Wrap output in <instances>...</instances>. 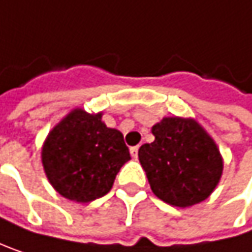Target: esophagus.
Segmentation results:
<instances>
[{
  "instance_id": "1",
  "label": "esophagus",
  "mask_w": 252,
  "mask_h": 252,
  "mask_svg": "<svg viewBox=\"0 0 252 252\" xmlns=\"http://www.w3.org/2000/svg\"><path fill=\"white\" fill-rule=\"evenodd\" d=\"M138 150H139V147L136 145V147H130V156L133 157V158H136L138 157Z\"/></svg>"
}]
</instances>
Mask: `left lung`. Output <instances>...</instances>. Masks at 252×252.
Returning a JSON list of instances; mask_svg holds the SVG:
<instances>
[{
  "mask_svg": "<svg viewBox=\"0 0 252 252\" xmlns=\"http://www.w3.org/2000/svg\"><path fill=\"white\" fill-rule=\"evenodd\" d=\"M154 142L138 157L153 192L175 207H190L217 187L223 161L217 145L192 119L166 117L151 129Z\"/></svg>",
  "mask_w": 252,
  "mask_h": 252,
  "instance_id": "8db88e82",
  "label": "left lung"
}]
</instances>
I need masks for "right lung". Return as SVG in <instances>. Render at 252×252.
Segmentation results:
<instances>
[{
	"label": "right lung",
	"mask_w": 252,
	"mask_h": 252,
	"mask_svg": "<svg viewBox=\"0 0 252 252\" xmlns=\"http://www.w3.org/2000/svg\"><path fill=\"white\" fill-rule=\"evenodd\" d=\"M102 114L73 110L42 148L47 178L64 198L89 202L104 196L120 167L130 160L123 135L101 122Z\"/></svg>",
	"instance_id": "obj_1"
}]
</instances>
